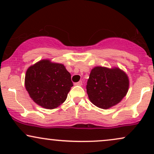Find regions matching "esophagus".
I'll return each mask as SVG.
<instances>
[{
  "label": "esophagus",
  "instance_id": "esophagus-1",
  "mask_svg": "<svg viewBox=\"0 0 154 154\" xmlns=\"http://www.w3.org/2000/svg\"><path fill=\"white\" fill-rule=\"evenodd\" d=\"M82 85V80H80V81H79V82H75V85Z\"/></svg>",
  "mask_w": 154,
  "mask_h": 154
}]
</instances>
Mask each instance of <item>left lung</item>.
Here are the masks:
<instances>
[{
    "label": "left lung",
    "mask_w": 154,
    "mask_h": 154,
    "mask_svg": "<svg viewBox=\"0 0 154 154\" xmlns=\"http://www.w3.org/2000/svg\"><path fill=\"white\" fill-rule=\"evenodd\" d=\"M129 79L118 68L96 66L91 70L87 82V93L96 106L107 109L121 101L128 91Z\"/></svg>",
    "instance_id": "left-lung-1"
}]
</instances>
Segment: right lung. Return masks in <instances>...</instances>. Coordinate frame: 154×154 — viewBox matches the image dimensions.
<instances>
[{
	"label": "right lung",
	"mask_w": 154,
	"mask_h": 154,
	"mask_svg": "<svg viewBox=\"0 0 154 154\" xmlns=\"http://www.w3.org/2000/svg\"><path fill=\"white\" fill-rule=\"evenodd\" d=\"M72 86L71 75L65 66L49 60L40 61L26 72V90L35 103L45 109L63 103Z\"/></svg>",
	"instance_id": "add662e5"
}]
</instances>
